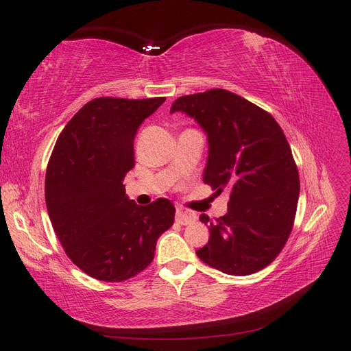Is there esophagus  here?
I'll return each mask as SVG.
<instances>
[{"label": "esophagus", "instance_id": "1", "mask_svg": "<svg viewBox=\"0 0 351 351\" xmlns=\"http://www.w3.org/2000/svg\"><path fill=\"white\" fill-rule=\"evenodd\" d=\"M196 219V215L193 214V212H190V210H187V209H184V208H177V210H176V221L178 222V224H182V226H187V224H190V222H193Z\"/></svg>", "mask_w": 351, "mask_h": 351}]
</instances>
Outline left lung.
Wrapping results in <instances>:
<instances>
[{"instance_id": "8db88e82", "label": "left lung", "mask_w": 351, "mask_h": 351, "mask_svg": "<svg viewBox=\"0 0 351 351\" xmlns=\"http://www.w3.org/2000/svg\"><path fill=\"white\" fill-rule=\"evenodd\" d=\"M183 111L208 133L204 182L230 190L228 212L209 224L197 258L228 275H250L268 267L284 249L294 226L300 178L287 137L274 117L226 89L177 98Z\"/></svg>"}]
</instances>
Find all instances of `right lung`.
Returning <instances> with one entry per match:
<instances>
[{"instance_id": "add662e5", "label": "right lung", "mask_w": 351, "mask_h": 351, "mask_svg": "<svg viewBox=\"0 0 351 351\" xmlns=\"http://www.w3.org/2000/svg\"><path fill=\"white\" fill-rule=\"evenodd\" d=\"M164 97L89 101L60 133L47 167L45 200L69 259L89 277L121 282L149 267L176 208L159 197L139 206L123 180L134 167V134Z\"/></svg>"}]
</instances>
